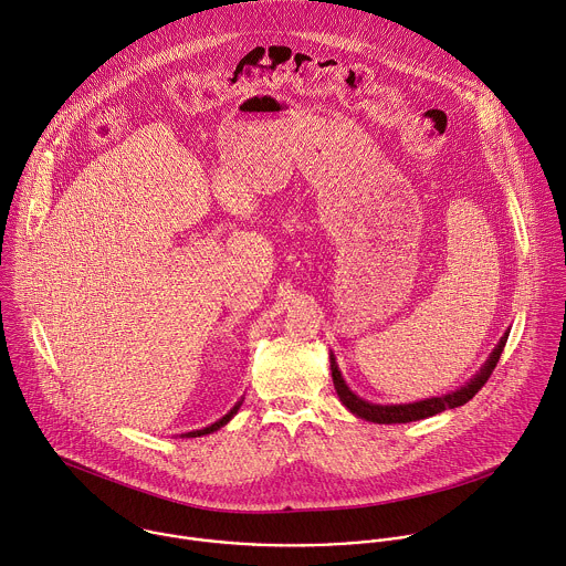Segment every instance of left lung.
Masks as SVG:
<instances>
[{
	"label": "left lung",
	"instance_id": "obj_1",
	"mask_svg": "<svg viewBox=\"0 0 566 566\" xmlns=\"http://www.w3.org/2000/svg\"><path fill=\"white\" fill-rule=\"evenodd\" d=\"M506 337H509V331L500 337V342L495 344V348L491 350L489 359L480 366V370L473 375V378L462 385L460 389L447 394V396H438V398H427V400H420V402H409V405H373L359 396H355L350 391V387L344 382L342 378V370L335 361V355L331 353V375H333V385H335V391L339 396V402L357 418L366 420V422H375V424H407V422H416V420H424V418H431V416H438L447 409H455V407H462L467 405L482 387L484 382L491 378V373L504 350V344H506Z\"/></svg>",
	"mask_w": 566,
	"mask_h": 566
}]
</instances>
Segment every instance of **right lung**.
Segmentation results:
<instances>
[{
    "mask_svg": "<svg viewBox=\"0 0 566 566\" xmlns=\"http://www.w3.org/2000/svg\"><path fill=\"white\" fill-rule=\"evenodd\" d=\"M242 402H244V398L240 400V402H235V407L224 416V418H220L218 422H213V424H209V427H205V429H198V431H188V433H181L179 438H200V436H209V433H216L218 429H222L224 424H229L231 420H233V416L240 411V407H242Z\"/></svg>",
    "mask_w": 566,
    "mask_h": 566,
    "instance_id": "right-lung-1",
    "label": "right lung"
}]
</instances>
